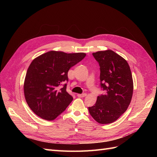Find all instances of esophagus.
<instances>
[{
  "label": "esophagus",
  "mask_w": 157,
  "mask_h": 157,
  "mask_svg": "<svg viewBox=\"0 0 157 157\" xmlns=\"http://www.w3.org/2000/svg\"><path fill=\"white\" fill-rule=\"evenodd\" d=\"M77 96L79 98H84L85 96H86V94H77Z\"/></svg>",
  "instance_id": "1"
}]
</instances>
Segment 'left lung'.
Wrapping results in <instances>:
<instances>
[{"label": "left lung", "instance_id": "1", "mask_svg": "<svg viewBox=\"0 0 157 157\" xmlns=\"http://www.w3.org/2000/svg\"><path fill=\"white\" fill-rule=\"evenodd\" d=\"M100 67V85L105 94L98 96L89 113L99 124L117 121L129 106L134 84L130 66L126 60L111 50L92 54Z\"/></svg>", "mask_w": 157, "mask_h": 157}]
</instances>
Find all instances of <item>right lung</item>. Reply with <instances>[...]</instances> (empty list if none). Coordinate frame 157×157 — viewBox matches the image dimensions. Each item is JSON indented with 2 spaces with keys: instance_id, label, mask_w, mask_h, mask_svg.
<instances>
[{
  "instance_id": "right-lung-1",
  "label": "right lung",
  "mask_w": 157,
  "mask_h": 157,
  "mask_svg": "<svg viewBox=\"0 0 157 157\" xmlns=\"http://www.w3.org/2000/svg\"><path fill=\"white\" fill-rule=\"evenodd\" d=\"M86 54L50 51L33 60L27 69L23 90L25 100L37 116L52 121L73 101L66 90L68 71L84 58Z\"/></svg>"
}]
</instances>
